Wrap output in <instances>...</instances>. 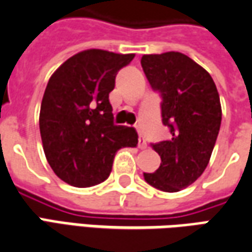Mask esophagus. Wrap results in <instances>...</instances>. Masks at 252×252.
<instances>
[{
  "label": "esophagus",
  "mask_w": 252,
  "mask_h": 252,
  "mask_svg": "<svg viewBox=\"0 0 252 252\" xmlns=\"http://www.w3.org/2000/svg\"><path fill=\"white\" fill-rule=\"evenodd\" d=\"M139 148H142V150L147 148V142H146V139L143 136H139Z\"/></svg>",
  "instance_id": "1"
}]
</instances>
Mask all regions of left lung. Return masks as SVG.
Wrapping results in <instances>:
<instances>
[{"label": "left lung", "instance_id": "1", "mask_svg": "<svg viewBox=\"0 0 252 252\" xmlns=\"http://www.w3.org/2000/svg\"><path fill=\"white\" fill-rule=\"evenodd\" d=\"M143 71L162 95V121L171 139L153 144L160 157L144 180L154 188L175 193L191 185L209 163L221 124V105L211 74L181 52L142 57Z\"/></svg>", "mask_w": 252, "mask_h": 252}]
</instances>
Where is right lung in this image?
Listing matches in <instances>:
<instances>
[{"instance_id": "right-lung-1", "label": "right lung", "mask_w": 252, "mask_h": 252, "mask_svg": "<svg viewBox=\"0 0 252 252\" xmlns=\"http://www.w3.org/2000/svg\"><path fill=\"white\" fill-rule=\"evenodd\" d=\"M133 58L85 50L58 67L47 83L39 116L41 143L54 173L68 185L104 182L116 153L136 147V131L113 124L109 102L117 71Z\"/></svg>"}]
</instances>
